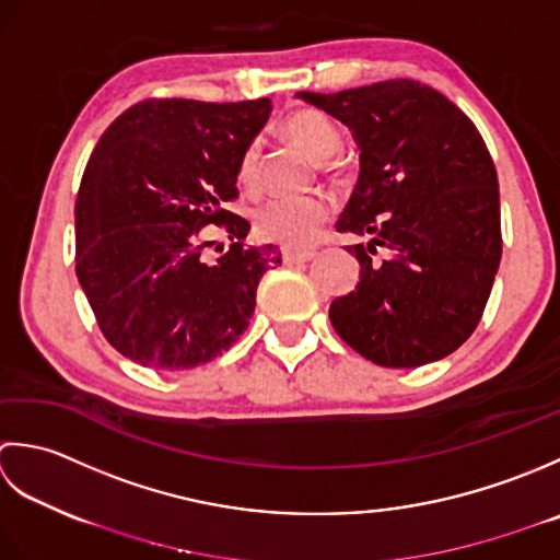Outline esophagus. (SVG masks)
I'll use <instances>...</instances> for the list:
<instances>
[{
  "label": "esophagus",
  "instance_id": "esophagus-1",
  "mask_svg": "<svg viewBox=\"0 0 560 560\" xmlns=\"http://www.w3.org/2000/svg\"><path fill=\"white\" fill-rule=\"evenodd\" d=\"M312 258H314V250H290V248L282 250L284 264H304V260H312Z\"/></svg>",
  "mask_w": 560,
  "mask_h": 560
}]
</instances>
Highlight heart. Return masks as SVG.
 <instances>
[{"mask_svg":"<svg viewBox=\"0 0 560 560\" xmlns=\"http://www.w3.org/2000/svg\"><path fill=\"white\" fill-rule=\"evenodd\" d=\"M282 135L302 150L312 162H328L340 150V132L324 113L300 108L282 120ZM258 176V152L248 147L238 162V180L254 186ZM328 202L322 196L272 198L258 205L254 212L256 232L288 248H304L314 244L328 220Z\"/></svg>","mask_w":560,"mask_h":560,"instance_id":"b5f03b06","label":"heart"}]
</instances>
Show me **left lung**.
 <instances>
[{
    "mask_svg": "<svg viewBox=\"0 0 560 560\" xmlns=\"http://www.w3.org/2000/svg\"><path fill=\"white\" fill-rule=\"evenodd\" d=\"M296 98L343 122L360 150L336 230L368 244L348 246L360 282L330 302L336 334L382 368L447 358L481 322L503 254L498 174L481 132L413 79Z\"/></svg>",
    "mask_w": 560,
    "mask_h": 560,
    "instance_id": "left-lung-1",
    "label": "left lung"
}]
</instances>
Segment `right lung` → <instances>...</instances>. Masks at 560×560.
<instances>
[{
	"instance_id": "right-lung-1",
	"label": "right lung",
	"mask_w": 560,
	"mask_h": 560,
	"mask_svg": "<svg viewBox=\"0 0 560 560\" xmlns=\"http://www.w3.org/2000/svg\"><path fill=\"white\" fill-rule=\"evenodd\" d=\"M270 101L147 98L108 125L74 205L77 278L101 334L152 370H190L248 328L278 246H244L250 224L224 202ZM222 223L233 246L208 267L199 232Z\"/></svg>"
}]
</instances>
